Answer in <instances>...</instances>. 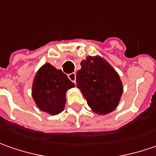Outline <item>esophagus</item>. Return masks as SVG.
<instances>
[{
    "instance_id": "esophagus-1",
    "label": "esophagus",
    "mask_w": 156,
    "mask_h": 156,
    "mask_svg": "<svg viewBox=\"0 0 156 156\" xmlns=\"http://www.w3.org/2000/svg\"><path fill=\"white\" fill-rule=\"evenodd\" d=\"M68 78H69V79H70L71 81H72L73 83H76V73H75V72H72L71 74H69V75H68Z\"/></svg>"
}]
</instances>
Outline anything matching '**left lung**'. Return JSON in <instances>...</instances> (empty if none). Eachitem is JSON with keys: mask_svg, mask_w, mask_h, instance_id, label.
Returning <instances> with one entry per match:
<instances>
[{"mask_svg": "<svg viewBox=\"0 0 156 156\" xmlns=\"http://www.w3.org/2000/svg\"><path fill=\"white\" fill-rule=\"evenodd\" d=\"M77 71V87L87 104L99 115L112 112L119 105L123 85L116 71L104 58L87 57Z\"/></svg>", "mask_w": 156, "mask_h": 156, "instance_id": "left-lung-1", "label": "left lung"}]
</instances>
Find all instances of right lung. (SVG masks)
<instances>
[{"mask_svg":"<svg viewBox=\"0 0 156 156\" xmlns=\"http://www.w3.org/2000/svg\"><path fill=\"white\" fill-rule=\"evenodd\" d=\"M74 86L63 71L47 63L38 70L35 76L32 97L40 110L56 115L65 108L67 90Z\"/></svg>","mask_w":156,"mask_h":156,"instance_id":"1","label":"right lung"}]
</instances>
